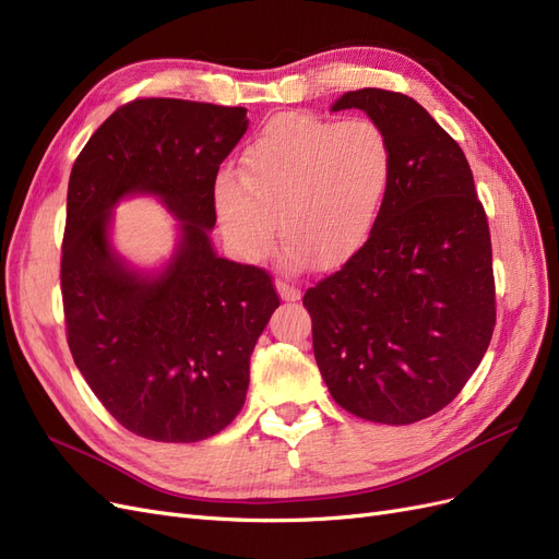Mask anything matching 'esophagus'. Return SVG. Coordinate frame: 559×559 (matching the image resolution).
<instances>
[{
  "instance_id": "esophagus-1",
  "label": "esophagus",
  "mask_w": 559,
  "mask_h": 559,
  "mask_svg": "<svg viewBox=\"0 0 559 559\" xmlns=\"http://www.w3.org/2000/svg\"><path fill=\"white\" fill-rule=\"evenodd\" d=\"M277 292H280V296H282V300H286V302H294V300H298L300 298V289L298 286H294V284H286V282H277Z\"/></svg>"
}]
</instances>
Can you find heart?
Here are the masks:
<instances>
[{"label":"heart","mask_w":559,"mask_h":559,"mask_svg":"<svg viewBox=\"0 0 559 559\" xmlns=\"http://www.w3.org/2000/svg\"><path fill=\"white\" fill-rule=\"evenodd\" d=\"M394 170V142L376 118L277 114L247 144L240 177L218 175V226L245 261H261L277 218L286 261L329 270L373 233Z\"/></svg>","instance_id":"heart-1"}]
</instances>
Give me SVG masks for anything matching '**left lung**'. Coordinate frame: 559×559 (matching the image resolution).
<instances>
[{"mask_svg": "<svg viewBox=\"0 0 559 559\" xmlns=\"http://www.w3.org/2000/svg\"><path fill=\"white\" fill-rule=\"evenodd\" d=\"M394 142L396 170L373 233L302 296L331 396L352 415L413 425L462 392L497 324L492 240L464 151L413 97L361 88Z\"/></svg>", "mask_w": 559, "mask_h": 559, "instance_id": "1", "label": "left lung"}]
</instances>
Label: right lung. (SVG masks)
Wrapping results in <instances>:
<instances>
[{
    "mask_svg": "<svg viewBox=\"0 0 559 559\" xmlns=\"http://www.w3.org/2000/svg\"><path fill=\"white\" fill-rule=\"evenodd\" d=\"M245 107L140 97L118 107L74 160L60 259L67 345L93 394L128 431L198 443L226 429L249 357L280 296L263 267L218 259V165L247 132ZM154 192L182 218L160 276L130 271L108 245L110 207Z\"/></svg>",
    "mask_w": 559,
    "mask_h": 559,
    "instance_id": "1",
    "label": "right lung"
}]
</instances>
